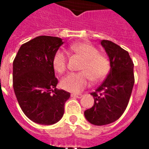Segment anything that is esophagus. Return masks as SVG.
Masks as SVG:
<instances>
[{
	"instance_id": "34e87169",
	"label": "esophagus",
	"mask_w": 149,
	"mask_h": 149,
	"mask_svg": "<svg viewBox=\"0 0 149 149\" xmlns=\"http://www.w3.org/2000/svg\"><path fill=\"white\" fill-rule=\"evenodd\" d=\"M71 97H73V98H81L82 97V95L81 94H71Z\"/></svg>"
}]
</instances>
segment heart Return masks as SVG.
I'll return each mask as SVG.
<instances>
[{"mask_svg": "<svg viewBox=\"0 0 149 149\" xmlns=\"http://www.w3.org/2000/svg\"><path fill=\"white\" fill-rule=\"evenodd\" d=\"M72 52L84 59L81 72H72L63 78L61 82V87L66 91L77 93L90 84L93 78L94 81H100L105 78L110 69L108 59L99 54V52L89 43L80 42L72 45ZM54 69L57 72H65L67 65V56L63 50L56 52L52 60Z\"/></svg>", "mask_w": 149, "mask_h": 149, "instance_id": "b5f03b06", "label": "heart"}]
</instances>
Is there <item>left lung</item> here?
<instances>
[{"label": "left lung", "mask_w": 149, "mask_h": 149, "mask_svg": "<svg viewBox=\"0 0 149 149\" xmlns=\"http://www.w3.org/2000/svg\"><path fill=\"white\" fill-rule=\"evenodd\" d=\"M109 58L110 72L96 92L91 95L94 104L84 111L92 125H105L118 120L127 108L134 85V65L127 51L115 43L100 41Z\"/></svg>", "instance_id": "1"}]
</instances>
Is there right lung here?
Returning <instances> with one entry per match:
<instances>
[{
    "label": "right lung",
    "instance_id": "right-lung-1",
    "mask_svg": "<svg viewBox=\"0 0 149 149\" xmlns=\"http://www.w3.org/2000/svg\"><path fill=\"white\" fill-rule=\"evenodd\" d=\"M61 38L39 36L21 46L13 64L15 95L24 115L37 124L51 125L64 115L70 93L56 89L52 60Z\"/></svg>",
    "mask_w": 149,
    "mask_h": 149
}]
</instances>
